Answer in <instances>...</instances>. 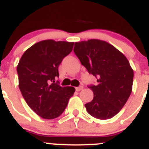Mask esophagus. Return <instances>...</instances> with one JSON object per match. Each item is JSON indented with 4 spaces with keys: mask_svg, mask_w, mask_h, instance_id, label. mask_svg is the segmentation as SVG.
I'll return each instance as SVG.
<instances>
[{
    "mask_svg": "<svg viewBox=\"0 0 149 149\" xmlns=\"http://www.w3.org/2000/svg\"><path fill=\"white\" fill-rule=\"evenodd\" d=\"M83 88H84V87L82 86H78V87H76L75 89L77 91H80V90L83 89Z\"/></svg>",
    "mask_w": 149,
    "mask_h": 149,
    "instance_id": "esophagus-1",
    "label": "esophagus"
}]
</instances>
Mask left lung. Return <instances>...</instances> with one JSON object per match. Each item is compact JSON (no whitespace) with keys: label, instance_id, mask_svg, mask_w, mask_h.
Instances as JSON below:
<instances>
[{"label":"left lung","instance_id":"1","mask_svg":"<svg viewBox=\"0 0 149 149\" xmlns=\"http://www.w3.org/2000/svg\"><path fill=\"white\" fill-rule=\"evenodd\" d=\"M74 52L97 82L88 86L94 98L85 104L87 111L97 119H110L132 93L134 72L129 61L112 45L97 39L76 42Z\"/></svg>","mask_w":149,"mask_h":149}]
</instances>
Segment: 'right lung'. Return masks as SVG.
I'll use <instances>...</instances> for the list:
<instances>
[{"mask_svg": "<svg viewBox=\"0 0 149 149\" xmlns=\"http://www.w3.org/2000/svg\"><path fill=\"white\" fill-rule=\"evenodd\" d=\"M74 43L46 40L24 53L17 66L19 88L28 106L43 119H54L66 108L75 88L54 83L58 66Z\"/></svg>", "mask_w": 149, "mask_h": 149, "instance_id": "1", "label": "right lung"}]
</instances>
